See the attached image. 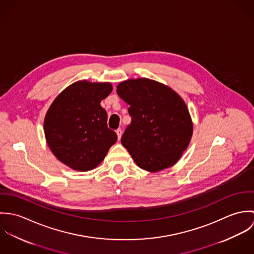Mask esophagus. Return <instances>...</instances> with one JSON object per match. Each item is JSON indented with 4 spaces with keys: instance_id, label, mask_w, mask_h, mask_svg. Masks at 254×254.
Segmentation results:
<instances>
[{
    "instance_id": "1",
    "label": "esophagus",
    "mask_w": 254,
    "mask_h": 254,
    "mask_svg": "<svg viewBox=\"0 0 254 254\" xmlns=\"http://www.w3.org/2000/svg\"><path fill=\"white\" fill-rule=\"evenodd\" d=\"M116 134H117L118 140H120V139H121V136H122V130H121V129H117V130H116Z\"/></svg>"
}]
</instances>
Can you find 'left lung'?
<instances>
[{"mask_svg": "<svg viewBox=\"0 0 254 254\" xmlns=\"http://www.w3.org/2000/svg\"><path fill=\"white\" fill-rule=\"evenodd\" d=\"M118 96L132 117L121 138L137 165L157 172L173 166L187 149L192 122L181 97L166 85L139 78L121 82Z\"/></svg>", "mask_w": 254, "mask_h": 254, "instance_id": "8db88e82", "label": "left lung"}]
</instances>
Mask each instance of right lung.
<instances>
[{
    "instance_id": "add662e5",
    "label": "right lung",
    "mask_w": 254,
    "mask_h": 254,
    "mask_svg": "<svg viewBox=\"0 0 254 254\" xmlns=\"http://www.w3.org/2000/svg\"><path fill=\"white\" fill-rule=\"evenodd\" d=\"M112 91L110 83L78 81L53 102L44 121L50 149L65 165L77 171L97 167L117 141L108 127V113L101 106Z\"/></svg>"
}]
</instances>
